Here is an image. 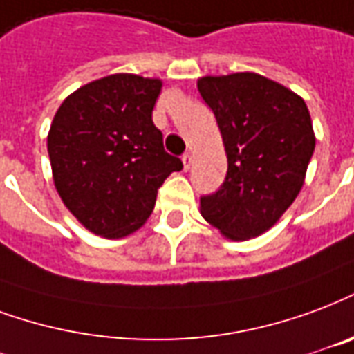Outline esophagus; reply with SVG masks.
<instances>
[{
    "label": "esophagus",
    "instance_id": "34e87169",
    "mask_svg": "<svg viewBox=\"0 0 354 354\" xmlns=\"http://www.w3.org/2000/svg\"><path fill=\"white\" fill-rule=\"evenodd\" d=\"M182 161H184V169L189 170L191 163H193V157H191V153H184V156H182Z\"/></svg>",
    "mask_w": 354,
    "mask_h": 354
}]
</instances>
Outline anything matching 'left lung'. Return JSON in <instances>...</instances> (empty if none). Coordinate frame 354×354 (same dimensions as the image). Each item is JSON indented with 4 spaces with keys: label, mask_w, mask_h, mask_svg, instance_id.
Here are the masks:
<instances>
[{
    "label": "left lung",
    "mask_w": 354,
    "mask_h": 354,
    "mask_svg": "<svg viewBox=\"0 0 354 354\" xmlns=\"http://www.w3.org/2000/svg\"><path fill=\"white\" fill-rule=\"evenodd\" d=\"M197 88L229 163L219 189L201 197L204 219L230 240L259 236L302 189L315 150L310 111L302 97L257 73L204 77Z\"/></svg>",
    "instance_id": "8db88e82"
}]
</instances>
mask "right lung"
Masks as SVG:
<instances>
[{
    "mask_svg": "<svg viewBox=\"0 0 354 354\" xmlns=\"http://www.w3.org/2000/svg\"><path fill=\"white\" fill-rule=\"evenodd\" d=\"M161 80L111 75L57 109L48 133L54 184L91 232L122 238L150 217L157 191L182 161L167 153L151 120Z\"/></svg>",
    "mask_w": 354,
    "mask_h": 354,
    "instance_id": "1",
    "label": "right lung"
}]
</instances>
